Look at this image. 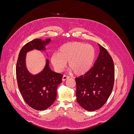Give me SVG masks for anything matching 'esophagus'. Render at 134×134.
I'll list each match as a JSON object with an SVG mask.
<instances>
[{
	"mask_svg": "<svg viewBox=\"0 0 134 134\" xmlns=\"http://www.w3.org/2000/svg\"><path fill=\"white\" fill-rule=\"evenodd\" d=\"M69 78H70L69 76H68L66 75H64V76H63V79H62V80H63V81H65V80H66V79H69Z\"/></svg>",
	"mask_w": 134,
	"mask_h": 134,
	"instance_id": "34e87169",
	"label": "esophagus"
}]
</instances>
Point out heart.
Returning <instances> with one entry per match:
<instances>
[{"instance_id": "heart-1", "label": "heart", "mask_w": 134, "mask_h": 134, "mask_svg": "<svg viewBox=\"0 0 134 134\" xmlns=\"http://www.w3.org/2000/svg\"><path fill=\"white\" fill-rule=\"evenodd\" d=\"M95 50L90 44L72 42L63 44L59 53L51 56V62L55 70L60 72L68 62V67L76 75H82L90 70L95 59Z\"/></svg>"}]
</instances>
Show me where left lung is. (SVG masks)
Returning a JSON list of instances; mask_svg holds the SVG:
<instances>
[{"label":"left lung","instance_id":"1","mask_svg":"<svg viewBox=\"0 0 134 134\" xmlns=\"http://www.w3.org/2000/svg\"><path fill=\"white\" fill-rule=\"evenodd\" d=\"M98 45L100 52L94 66L86 74L75 78L77 102L89 111H94L103 106L114 84L113 60L106 48Z\"/></svg>","mask_w":134,"mask_h":134}]
</instances>
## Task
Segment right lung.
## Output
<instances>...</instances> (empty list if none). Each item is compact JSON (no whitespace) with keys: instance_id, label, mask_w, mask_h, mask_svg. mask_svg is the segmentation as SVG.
Masks as SVG:
<instances>
[{"instance_id":"right-lung-1","label":"right lung","mask_w":134,"mask_h":134,"mask_svg":"<svg viewBox=\"0 0 134 134\" xmlns=\"http://www.w3.org/2000/svg\"><path fill=\"white\" fill-rule=\"evenodd\" d=\"M50 41V38L44 41L37 38L26 43L19 52L16 65L18 86L23 99L28 106L38 111L44 110L55 102L57 88L62 82L63 75L51 69L48 59L43 70L32 75L26 68V56L27 52L34 49L45 50V46Z\"/></svg>"}]
</instances>
